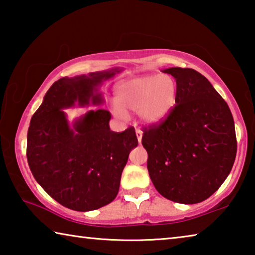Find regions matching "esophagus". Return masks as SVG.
I'll return each mask as SVG.
<instances>
[{
    "label": "esophagus",
    "mask_w": 255,
    "mask_h": 255,
    "mask_svg": "<svg viewBox=\"0 0 255 255\" xmlns=\"http://www.w3.org/2000/svg\"><path fill=\"white\" fill-rule=\"evenodd\" d=\"M136 136H137L138 143H140V141H141V137H143V131L139 130V129H137V130H136Z\"/></svg>",
    "instance_id": "esophagus-1"
}]
</instances>
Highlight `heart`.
<instances>
[{"mask_svg": "<svg viewBox=\"0 0 255 255\" xmlns=\"http://www.w3.org/2000/svg\"><path fill=\"white\" fill-rule=\"evenodd\" d=\"M116 94L117 103L112 110L117 117L126 118L127 112H138L144 124L157 125L174 109L178 88L170 75L152 74L122 82Z\"/></svg>", "mask_w": 255, "mask_h": 255, "instance_id": "b5f03b06", "label": "heart"}]
</instances>
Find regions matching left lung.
<instances>
[{"label":"left lung","mask_w":255,"mask_h":255,"mask_svg":"<svg viewBox=\"0 0 255 255\" xmlns=\"http://www.w3.org/2000/svg\"><path fill=\"white\" fill-rule=\"evenodd\" d=\"M175 79L178 97L164 122L144 127L141 144L157 191L179 204H198L217 191L237 150L232 112L206 77L192 68L163 71Z\"/></svg>","instance_id":"1"}]
</instances>
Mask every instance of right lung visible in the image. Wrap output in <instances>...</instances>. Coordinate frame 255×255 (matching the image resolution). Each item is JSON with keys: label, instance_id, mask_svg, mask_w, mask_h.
Listing matches in <instances>:
<instances>
[{"label": "right lung", "instance_id": "obj_1", "mask_svg": "<svg viewBox=\"0 0 255 255\" xmlns=\"http://www.w3.org/2000/svg\"><path fill=\"white\" fill-rule=\"evenodd\" d=\"M118 72L62 77L50 86L30 122V170L41 188L66 208L90 211L110 204L118 195L129 153L138 145L132 127L110 130L109 111L90 110L70 127L62 110L75 102L101 105L98 86Z\"/></svg>", "mask_w": 255, "mask_h": 255}]
</instances>
